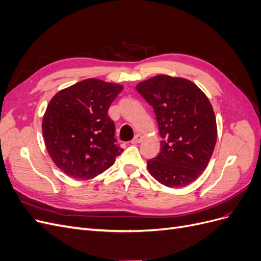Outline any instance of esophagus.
I'll list each match as a JSON object with an SVG mask.
<instances>
[{
  "mask_svg": "<svg viewBox=\"0 0 261 261\" xmlns=\"http://www.w3.org/2000/svg\"><path fill=\"white\" fill-rule=\"evenodd\" d=\"M143 139H144L143 135H140V134H137V135H135V137L133 138V140L130 141V143L132 144H139V143H141V141H143Z\"/></svg>",
  "mask_w": 261,
  "mask_h": 261,
  "instance_id": "obj_1",
  "label": "esophagus"
}]
</instances>
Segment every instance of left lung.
Returning a JSON list of instances; mask_svg holds the SVG:
<instances>
[{
    "mask_svg": "<svg viewBox=\"0 0 261 261\" xmlns=\"http://www.w3.org/2000/svg\"><path fill=\"white\" fill-rule=\"evenodd\" d=\"M153 108L162 138L159 154L148 160L149 173L168 187L193 183L207 168L217 143L212 106L193 82L158 75L136 86Z\"/></svg>",
    "mask_w": 261,
    "mask_h": 261,
    "instance_id": "1",
    "label": "left lung"
}]
</instances>
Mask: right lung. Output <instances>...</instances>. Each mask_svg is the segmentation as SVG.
I'll list each match as a JSON object with an SVG mask.
<instances>
[{
  "instance_id": "1",
  "label": "right lung",
  "mask_w": 261,
  "mask_h": 261,
  "mask_svg": "<svg viewBox=\"0 0 261 261\" xmlns=\"http://www.w3.org/2000/svg\"><path fill=\"white\" fill-rule=\"evenodd\" d=\"M123 86L88 78L59 91L50 100L42 133L52 161L66 175L90 179L114 164L115 125L108 110Z\"/></svg>"
}]
</instances>
